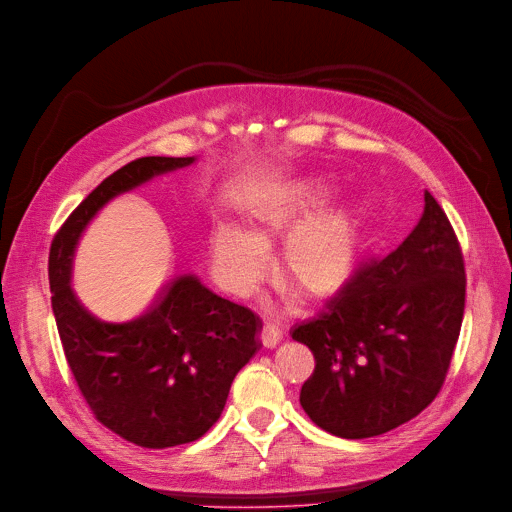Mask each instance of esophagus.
<instances>
[{"label":"esophagus","mask_w":512,"mask_h":512,"mask_svg":"<svg viewBox=\"0 0 512 512\" xmlns=\"http://www.w3.org/2000/svg\"><path fill=\"white\" fill-rule=\"evenodd\" d=\"M282 339V329L278 327V325H274V323H263V327H261V342H263V346L266 348H274L278 342Z\"/></svg>","instance_id":"obj_1"}]
</instances>
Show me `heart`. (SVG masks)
<instances>
[{"instance_id":"heart-1","label":"heart","mask_w":512,"mask_h":512,"mask_svg":"<svg viewBox=\"0 0 512 512\" xmlns=\"http://www.w3.org/2000/svg\"><path fill=\"white\" fill-rule=\"evenodd\" d=\"M337 187L327 175H293L270 183L249 204V227L221 221L211 255L221 285L251 291L268 266V244L282 240L278 272L306 297L335 293L352 276L363 240V217L352 204L330 206Z\"/></svg>"}]
</instances>
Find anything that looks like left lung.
I'll list each match as a JSON object with an SVG mask.
<instances>
[{
  "instance_id": "8db88e82",
  "label": "left lung",
  "mask_w": 512,
  "mask_h": 512,
  "mask_svg": "<svg viewBox=\"0 0 512 512\" xmlns=\"http://www.w3.org/2000/svg\"><path fill=\"white\" fill-rule=\"evenodd\" d=\"M464 299L460 244L424 192V213L396 251L293 327L316 361L299 394L310 420L335 437L369 439L415 418L445 382Z\"/></svg>"
}]
</instances>
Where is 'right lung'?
<instances>
[{
    "label": "right lung",
    "mask_w": 512,
    "mask_h": 512,
    "mask_svg": "<svg viewBox=\"0 0 512 512\" xmlns=\"http://www.w3.org/2000/svg\"><path fill=\"white\" fill-rule=\"evenodd\" d=\"M194 162L147 156L122 166L71 213L48 259L52 312L86 403L103 426L149 449L192 443L219 420L236 373L261 348V320L181 274L141 316L105 323L75 297L73 259L105 204Z\"/></svg>",
    "instance_id": "1"
}]
</instances>
